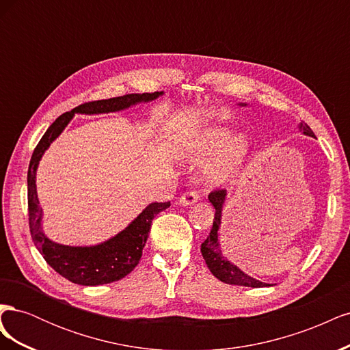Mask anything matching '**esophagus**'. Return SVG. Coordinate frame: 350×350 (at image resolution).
<instances>
[{"label":"esophagus","mask_w":350,"mask_h":350,"mask_svg":"<svg viewBox=\"0 0 350 350\" xmlns=\"http://www.w3.org/2000/svg\"><path fill=\"white\" fill-rule=\"evenodd\" d=\"M198 201V194L196 191H188L179 197V204L181 206H193Z\"/></svg>","instance_id":"obj_1"}]
</instances>
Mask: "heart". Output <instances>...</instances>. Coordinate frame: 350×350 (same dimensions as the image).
<instances>
[{
  "instance_id": "b5f03b06",
  "label": "heart",
  "mask_w": 350,
  "mask_h": 350,
  "mask_svg": "<svg viewBox=\"0 0 350 350\" xmlns=\"http://www.w3.org/2000/svg\"><path fill=\"white\" fill-rule=\"evenodd\" d=\"M181 154L187 161L196 163L213 156L206 167V181L210 185H225L245 162L248 143L243 135L232 137V131L226 126H215L184 143Z\"/></svg>"
}]
</instances>
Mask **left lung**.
<instances>
[{"instance_id":"1","label":"left lung","mask_w":350,"mask_h":350,"mask_svg":"<svg viewBox=\"0 0 350 350\" xmlns=\"http://www.w3.org/2000/svg\"><path fill=\"white\" fill-rule=\"evenodd\" d=\"M241 107H245L247 103H239ZM299 130L310 137H315L312 130L305 122H301ZM226 200V189H216L208 194V201L215 207L216 213L213 219V228H211L207 239L201 243V254L206 260V264L211 274L220 282L228 284L237 286H248V288H264V286H271L270 283H264L257 279H254L248 274L243 273L235 264H232L221 252L220 242H219V229L221 224V211H224V204Z\"/></svg>"}]
</instances>
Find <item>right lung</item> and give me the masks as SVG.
Masks as SVG:
<instances>
[{"label":"right lung","instance_id":"right-lung-1","mask_svg":"<svg viewBox=\"0 0 350 350\" xmlns=\"http://www.w3.org/2000/svg\"><path fill=\"white\" fill-rule=\"evenodd\" d=\"M163 92L154 93H133L124 94L120 98H111L103 100H94L83 103L70 112L62 113L52 122V125L42 137L36 149L31 154L27 171V204H29V226L30 235L36 248L44 256L49 266L59 273L67 280L83 284L98 286L112 283L130 274L139 264L143 248L149 237L152 220L171 203H152L137 216L131 224L120 234L90 247H71L51 241L42 228V208L39 207V198L36 193V169L42 156L46 152L51 143L64 131L74 113L96 115L118 112L134 107L142 102H152L162 96Z\"/></svg>","mask_w":350,"mask_h":350}]
</instances>
